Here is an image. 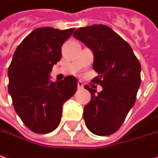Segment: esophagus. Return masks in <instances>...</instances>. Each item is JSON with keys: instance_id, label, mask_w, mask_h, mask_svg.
<instances>
[{"instance_id": "obj_1", "label": "esophagus", "mask_w": 158, "mask_h": 158, "mask_svg": "<svg viewBox=\"0 0 158 158\" xmlns=\"http://www.w3.org/2000/svg\"><path fill=\"white\" fill-rule=\"evenodd\" d=\"M83 87H84V84H83L81 81H79V82H78V88H79V89H82Z\"/></svg>"}]
</instances>
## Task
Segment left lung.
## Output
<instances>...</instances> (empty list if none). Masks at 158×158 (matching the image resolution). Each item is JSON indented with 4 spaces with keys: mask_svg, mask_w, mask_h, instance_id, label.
I'll return each instance as SVG.
<instances>
[{
    "mask_svg": "<svg viewBox=\"0 0 158 158\" xmlns=\"http://www.w3.org/2000/svg\"><path fill=\"white\" fill-rule=\"evenodd\" d=\"M73 36L93 52V69L98 76L92 82L103 88L96 93L84 87L91 93L83 113L86 126L98 136L113 134L134 106L141 82L140 63L130 44L106 25L79 27Z\"/></svg>",
    "mask_w": 158,
    "mask_h": 158,
    "instance_id": "left-lung-1",
    "label": "left lung"
}]
</instances>
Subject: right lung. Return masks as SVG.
Listing matches in <instances>:
<instances>
[{"mask_svg": "<svg viewBox=\"0 0 158 158\" xmlns=\"http://www.w3.org/2000/svg\"><path fill=\"white\" fill-rule=\"evenodd\" d=\"M74 30L38 27L25 37L13 54L8 89L16 113L33 132L54 131L60 124L63 104L77 91L74 76L52 82L49 75L61 58L63 43Z\"/></svg>", "mask_w": 158, "mask_h": 158, "instance_id": "add662e5", "label": "right lung"}]
</instances>
